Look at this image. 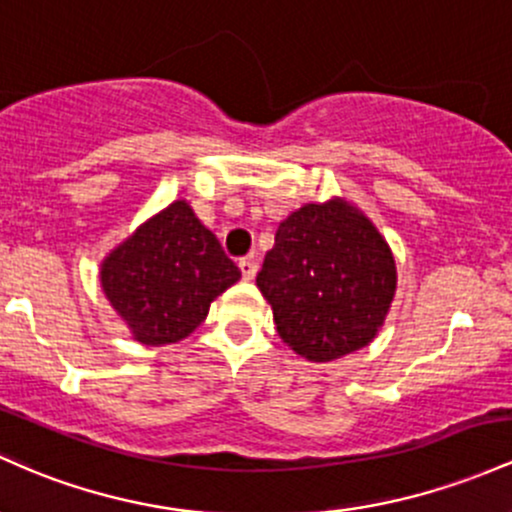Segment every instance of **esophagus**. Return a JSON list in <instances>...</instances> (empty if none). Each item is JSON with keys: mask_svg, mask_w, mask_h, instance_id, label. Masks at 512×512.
<instances>
[{"mask_svg": "<svg viewBox=\"0 0 512 512\" xmlns=\"http://www.w3.org/2000/svg\"><path fill=\"white\" fill-rule=\"evenodd\" d=\"M238 267H240V272H243V279H255V274H257V260H255V255L243 257V260L238 262Z\"/></svg>", "mask_w": 512, "mask_h": 512, "instance_id": "1", "label": "esophagus"}]
</instances>
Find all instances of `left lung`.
Masks as SVG:
<instances>
[{"mask_svg":"<svg viewBox=\"0 0 512 512\" xmlns=\"http://www.w3.org/2000/svg\"><path fill=\"white\" fill-rule=\"evenodd\" d=\"M257 286L279 338L308 362H333L376 338L396 294V262L362 211L330 199L279 223Z\"/></svg>","mask_w":512,"mask_h":512,"instance_id":"left-lung-1","label":"left lung"}]
</instances>
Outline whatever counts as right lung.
Returning a JSON list of instances; mask_svg holds the SVG:
<instances>
[{
	"label": "right lung",
	"mask_w": 512,
	"mask_h": 512,
	"mask_svg": "<svg viewBox=\"0 0 512 512\" xmlns=\"http://www.w3.org/2000/svg\"><path fill=\"white\" fill-rule=\"evenodd\" d=\"M99 279L133 338L170 345L204 323L240 269L192 206L174 201L106 255Z\"/></svg>",
	"instance_id": "right-lung-1"
}]
</instances>
